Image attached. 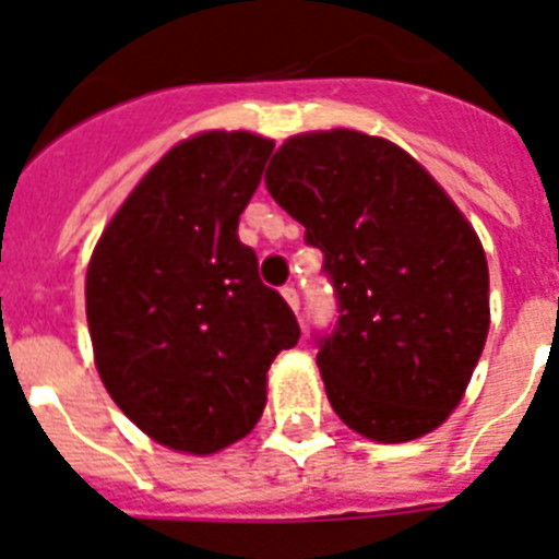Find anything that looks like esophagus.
Returning a JSON list of instances; mask_svg holds the SVG:
<instances>
[{
    "label": "esophagus",
    "mask_w": 559,
    "mask_h": 559,
    "mask_svg": "<svg viewBox=\"0 0 559 559\" xmlns=\"http://www.w3.org/2000/svg\"><path fill=\"white\" fill-rule=\"evenodd\" d=\"M281 295H284V301H287L289 307H293L295 312H298V307H301V298H298V289H295V287H284V289H281Z\"/></svg>",
    "instance_id": "obj_1"
}]
</instances>
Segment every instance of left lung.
Masks as SVG:
<instances>
[{
    "label": "left lung",
    "mask_w": 559,
    "mask_h": 559,
    "mask_svg": "<svg viewBox=\"0 0 559 559\" xmlns=\"http://www.w3.org/2000/svg\"><path fill=\"white\" fill-rule=\"evenodd\" d=\"M266 190L323 252L341 318L318 352L335 415L406 443L447 424L489 335V264L424 164L381 135L312 130L281 144Z\"/></svg>",
    "instance_id": "8db88e82"
}]
</instances>
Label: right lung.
<instances>
[{
	"label": "right lung",
	"mask_w": 559,
	"mask_h": 559,
	"mask_svg": "<svg viewBox=\"0 0 559 559\" xmlns=\"http://www.w3.org/2000/svg\"><path fill=\"white\" fill-rule=\"evenodd\" d=\"M272 139L204 130L158 158L112 213L84 278L98 378L150 440L215 454L266 406V369L301 326L238 241Z\"/></svg>",
	"instance_id": "obj_1"
}]
</instances>
